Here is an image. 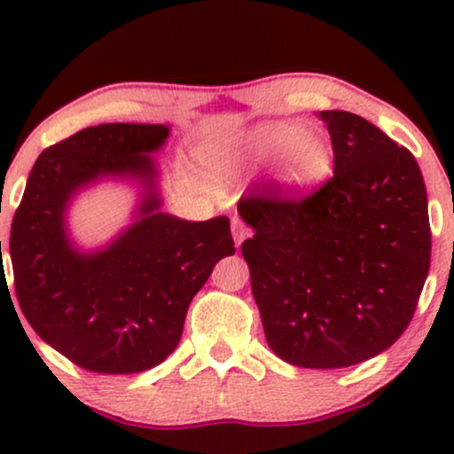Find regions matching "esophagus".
<instances>
[{"label": "esophagus", "instance_id": "1", "mask_svg": "<svg viewBox=\"0 0 454 454\" xmlns=\"http://www.w3.org/2000/svg\"><path fill=\"white\" fill-rule=\"evenodd\" d=\"M232 237L237 247L245 241V237H247V228H245V223L239 220V217H232Z\"/></svg>", "mask_w": 454, "mask_h": 454}]
</instances>
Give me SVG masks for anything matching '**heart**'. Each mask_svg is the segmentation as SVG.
<instances>
[{"instance_id":"heart-1","label":"heart","mask_w":454,"mask_h":454,"mask_svg":"<svg viewBox=\"0 0 454 454\" xmlns=\"http://www.w3.org/2000/svg\"><path fill=\"white\" fill-rule=\"evenodd\" d=\"M228 160L273 161L281 158L278 181L290 194L314 190L331 173L333 153L320 132H305L296 121H267L241 134L226 147Z\"/></svg>"}]
</instances>
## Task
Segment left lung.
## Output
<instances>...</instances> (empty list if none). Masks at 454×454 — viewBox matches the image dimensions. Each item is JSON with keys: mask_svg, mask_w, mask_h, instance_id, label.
Wrapping results in <instances>:
<instances>
[{"mask_svg": "<svg viewBox=\"0 0 454 454\" xmlns=\"http://www.w3.org/2000/svg\"><path fill=\"white\" fill-rule=\"evenodd\" d=\"M333 176L307 194L254 185L239 213L269 348L305 369H341L393 346L431 264L425 181L414 155L367 119L322 111Z\"/></svg>", "mask_w": 454, "mask_h": 454, "instance_id": "obj_1", "label": "left lung"}]
</instances>
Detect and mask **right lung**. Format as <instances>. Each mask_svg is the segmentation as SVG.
Wrapping results in <instances>:
<instances>
[{
  "label": "right lung",
  "instance_id": "add662e5",
  "mask_svg": "<svg viewBox=\"0 0 454 454\" xmlns=\"http://www.w3.org/2000/svg\"><path fill=\"white\" fill-rule=\"evenodd\" d=\"M166 126L102 123L40 153L10 231L14 293L43 340L93 373H138L175 352L187 307L234 241L228 217L185 222L160 211L151 151ZM102 174L140 176L150 187L141 220L111 248L71 249L67 200ZM2 245V243H0Z\"/></svg>",
  "mask_w": 454,
  "mask_h": 454
}]
</instances>
